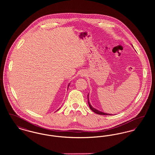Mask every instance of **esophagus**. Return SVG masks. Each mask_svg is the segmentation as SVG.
Here are the masks:
<instances>
[{"mask_svg":"<svg viewBox=\"0 0 155 155\" xmlns=\"http://www.w3.org/2000/svg\"><path fill=\"white\" fill-rule=\"evenodd\" d=\"M80 75L81 77H85V76H87V73L85 71H82V72H81Z\"/></svg>","mask_w":155,"mask_h":155,"instance_id":"34e87169","label":"esophagus"}]
</instances>
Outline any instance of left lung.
<instances>
[{
  "instance_id": "8db88e82",
  "label": "left lung",
  "mask_w": 155,
  "mask_h": 155,
  "mask_svg": "<svg viewBox=\"0 0 155 155\" xmlns=\"http://www.w3.org/2000/svg\"><path fill=\"white\" fill-rule=\"evenodd\" d=\"M132 46H133V45H132ZM88 103L89 108H90L94 112H95V113H96V114H100V115H112V114H111L106 113H104V112H102V111H101L98 110H97L96 109H95L94 107H93L91 106V104L90 102H89V94L88 95Z\"/></svg>"
}]
</instances>
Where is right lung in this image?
I'll return each instance as SVG.
<instances>
[{
	"instance_id": "add662e5",
	"label": "right lung",
	"mask_w": 155,
	"mask_h": 155,
	"mask_svg": "<svg viewBox=\"0 0 155 155\" xmlns=\"http://www.w3.org/2000/svg\"><path fill=\"white\" fill-rule=\"evenodd\" d=\"M70 83H69V84H68V87H67V88H68V87L70 86Z\"/></svg>"
}]
</instances>
